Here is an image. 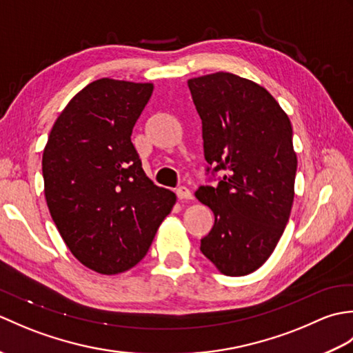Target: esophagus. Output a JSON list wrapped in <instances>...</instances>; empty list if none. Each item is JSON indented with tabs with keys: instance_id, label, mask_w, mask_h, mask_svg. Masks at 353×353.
Returning <instances> with one entry per match:
<instances>
[{
	"instance_id": "esophagus-1",
	"label": "esophagus",
	"mask_w": 353,
	"mask_h": 353,
	"mask_svg": "<svg viewBox=\"0 0 353 353\" xmlns=\"http://www.w3.org/2000/svg\"><path fill=\"white\" fill-rule=\"evenodd\" d=\"M177 197L181 200H192L194 199L192 192L186 188V186H181V188L177 190Z\"/></svg>"
}]
</instances>
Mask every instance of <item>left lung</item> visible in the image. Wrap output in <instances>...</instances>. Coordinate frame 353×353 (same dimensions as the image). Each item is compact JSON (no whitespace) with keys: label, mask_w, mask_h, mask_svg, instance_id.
<instances>
[{"label":"left lung","mask_w":353,"mask_h":353,"mask_svg":"<svg viewBox=\"0 0 353 353\" xmlns=\"http://www.w3.org/2000/svg\"><path fill=\"white\" fill-rule=\"evenodd\" d=\"M188 86L206 161L226 172L216 188L196 191L215 216L200 250L223 274H250L272 256L291 214L297 170L291 121L264 86L235 74L194 77Z\"/></svg>","instance_id":"left-lung-1"}]
</instances>
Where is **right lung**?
<instances>
[{"label": "right lung", "mask_w": 353, "mask_h": 353, "mask_svg": "<svg viewBox=\"0 0 353 353\" xmlns=\"http://www.w3.org/2000/svg\"><path fill=\"white\" fill-rule=\"evenodd\" d=\"M153 83L100 79L72 97L42 154L43 192L70 252L100 274L145 256L176 194L156 186L132 144Z\"/></svg>", "instance_id": "obj_1"}]
</instances>
